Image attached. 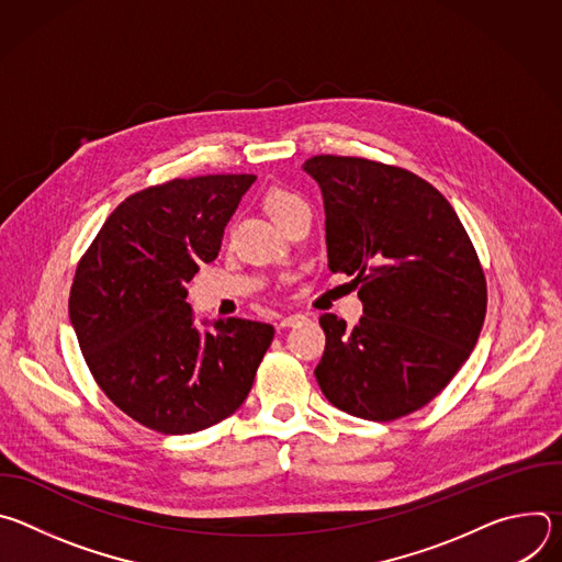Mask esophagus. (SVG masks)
I'll return each mask as SVG.
<instances>
[{"mask_svg": "<svg viewBox=\"0 0 562 562\" xmlns=\"http://www.w3.org/2000/svg\"><path fill=\"white\" fill-rule=\"evenodd\" d=\"M304 319H306V315H302V313H289V315H284V317L280 319V327H282V329L295 327V325H302Z\"/></svg>", "mask_w": 562, "mask_h": 562, "instance_id": "obj_1", "label": "esophagus"}]
</instances>
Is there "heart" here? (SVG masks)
I'll use <instances>...</instances> for the list:
<instances>
[{
	"instance_id": "b5f03b06",
	"label": "heart",
	"mask_w": 562,
	"mask_h": 562,
	"mask_svg": "<svg viewBox=\"0 0 562 562\" xmlns=\"http://www.w3.org/2000/svg\"><path fill=\"white\" fill-rule=\"evenodd\" d=\"M300 204H304L302 198L295 195V193H291V191H286V189H273V191H269L267 198H265V206H267L269 215H271L276 222H278L282 215H286L291 209L300 206Z\"/></svg>"
}]
</instances>
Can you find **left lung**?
Returning <instances> with one entry per match:
<instances>
[{
    "label": "left lung",
    "mask_w": 562,
    "mask_h": 562,
    "mask_svg": "<svg viewBox=\"0 0 562 562\" xmlns=\"http://www.w3.org/2000/svg\"><path fill=\"white\" fill-rule=\"evenodd\" d=\"M334 273L353 276L364 315L351 329L319 315L327 336L315 378L340 412L391 423L423 409L471 356L487 280L447 198L416 173L364 157L313 155Z\"/></svg>",
    "instance_id": "left-lung-1"
}]
</instances>
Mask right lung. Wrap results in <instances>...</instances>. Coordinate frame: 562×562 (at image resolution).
<instances>
[{"instance_id":"obj_1","label":"right lung","mask_w":562,"mask_h":562,"mask_svg":"<svg viewBox=\"0 0 562 562\" xmlns=\"http://www.w3.org/2000/svg\"><path fill=\"white\" fill-rule=\"evenodd\" d=\"M256 176L169 180L128 195L79 258L68 315L111 403L157 434H195L245 403L273 340L226 317L198 331L187 282L217 258L224 226Z\"/></svg>"}]
</instances>
